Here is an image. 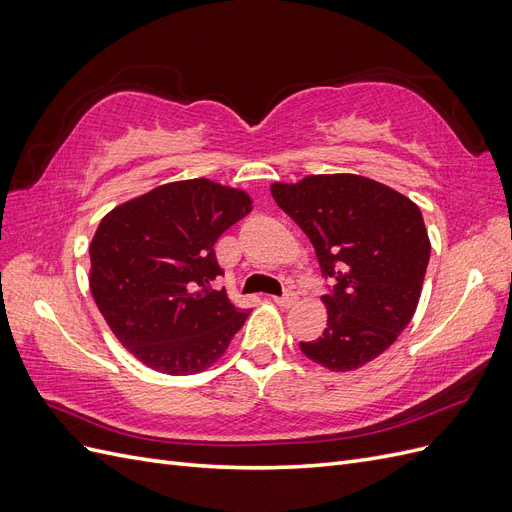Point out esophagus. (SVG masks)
<instances>
[{"label": "esophagus", "instance_id": "34e87169", "mask_svg": "<svg viewBox=\"0 0 512 512\" xmlns=\"http://www.w3.org/2000/svg\"><path fill=\"white\" fill-rule=\"evenodd\" d=\"M273 303L280 305V307H290V305L297 303V292L286 290L284 297H273Z\"/></svg>", "mask_w": 512, "mask_h": 512}]
</instances>
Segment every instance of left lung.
Segmentation results:
<instances>
[{"mask_svg":"<svg viewBox=\"0 0 512 512\" xmlns=\"http://www.w3.org/2000/svg\"><path fill=\"white\" fill-rule=\"evenodd\" d=\"M271 194L312 241L320 271L335 280L322 297L327 329L301 342V352L331 371L374 361L421 299L431 254L421 209L389 185L350 173L275 181Z\"/></svg>","mask_w":512,"mask_h":512,"instance_id":"1","label":"left lung"}]
</instances>
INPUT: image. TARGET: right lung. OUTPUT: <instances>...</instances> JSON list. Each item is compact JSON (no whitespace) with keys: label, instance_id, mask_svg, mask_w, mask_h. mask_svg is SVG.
I'll list each match as a JSON object with an SVG mask.
<instances>
[{"label":"right lung","instance_id":"add662e5","mask_svg":"<svg viewBox=\"0 0 512 512\" xmlns=\"http://www.w3.org/2000/svg\"><path fill=\"white\" fill-rule=\"evenodd\" d=\"M252 198L211 179L153 188L108 211L89 245V290L119 344L143 365L190 376L222 359L252 309L226 290L213 245Z\"/></svg>","mask_w":512,"mask_h":512}]
</instances>
